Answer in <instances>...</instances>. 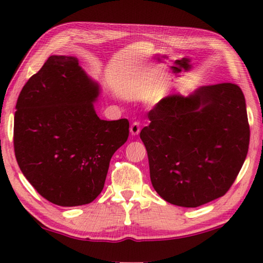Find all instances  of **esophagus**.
I'll use <instances>...</instances> for the list:
<instances>
[{
  "instance_id": "1",
  "label": "esophagus",
  "mask_w": 263,
  "mask_h": 263,
  "mask_svg": "<svg viewBox=\"0 0 263 263\" xmlns=\"http://www.w3.org/2000/svg\"><path fill=\"white\" fill-rule=\"evenodd\" d=\"M130 132H131L132 136H138V135H139V132H140V124H139V122H135V123L131 124Z\"/></svg>"
}]
</instances>
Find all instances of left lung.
Here are the masks:
<instances>
[{"label": "left lung", "mask_w": 263, "mask_h": 263, "mask_svg": "<svg viewBox=\"0 0 263 263\" xmlns=\"http://www.w3.org/2000/svg\"><path fill=\"white\" fill-rule=\"evenodd\" d=\"M140 132L152 185L166 202L194 208L223 197L244 164L248 145L245 97L231 83L171 94L148 114Z\"/></svg>", "instance_id": "1"}]
</instances>
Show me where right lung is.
Wrapping results in <instances>:
<instances>
[{
	"mask_svg": "<svg viewBox=\"0 0 263 263\" xmlns=\"http://www.w3.org/2000/svg\"><path fill=\"white\" fill-rule=\"evenodd\" d=\"M78 62L50 56L19 94L13 125L23 175L62 207L87 204L101 193L111 156L128 137L127 119L97 115L101 88Z\"/></svg>",
	"mask_w": 263,
	"mask_h": 263,
	"instance_id": "add662e5",
	"label": "right lung"
}]
</instances>
